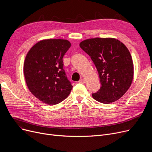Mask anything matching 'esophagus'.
I'll list each match as a JSON object with an SVG mask.
<instances>
[{
	"instance_id": "1",
	"label": "esophagus",
	"mask_w": 152,
	"mask_h": 152,
	"mask_svg": "<svg viewBox=\"0 0 152 152\" xmlns=\"http://www.w3.org/2000/svg\"><path fill=\"white\" fill-rule=\"evenodd\" d=\"M79 83H82V84H84V83H85V80H84V79H83V78L81 79L79 81Z\"/></svg>"
}]
</instances>
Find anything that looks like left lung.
I'll use <instances>...</instances> for the list:
<instances>
[{
  "mask_svg": "<svg viewBox=\"0 0 152 152\" xmlns=\"http://www.w3.org/2000/svg\"><path fill=\"white\" fill-rule=\"evenodd\" d=\"M79 46L90 56L99 75L102 86L92 97L105 104L120 99L134 77L133 61L126 46L112 37L86 39Z\"/></svg>",
  "mask_w": 152,
  "mask_h": 152,
  "instance_id": "1",
  "label": "left lung"
}]
</instances>
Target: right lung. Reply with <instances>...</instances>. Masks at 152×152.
<instances>
[{
    "mask_svg": "<svg viewBox=\"0 0 152 152\" xmlns=\"http://www.w3.org/2000/svg\"><path fill=\"white\" fill-rule=\"evenodd\" d=\"M70 47L66 39H44L32 47L26 56L23 73L28 89L45 104L61 102L73 88L63 68V57Z\"/></svg>",
    "mask_w": 152,
    "mask_h": 152,
    "instance_id": "right-lung-1",
    "label": "right lung"
}]
</instances>
